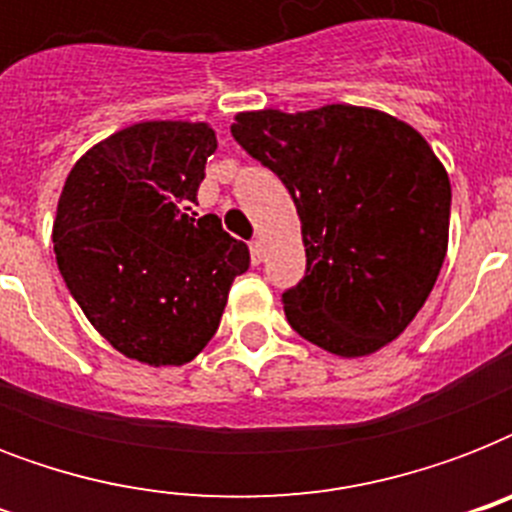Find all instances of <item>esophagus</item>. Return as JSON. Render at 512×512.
Segmentation results:
<instances>
[{"instance_id":"obj_1","label":"esophagus","mask_w":512,"mask_h":512,"mask_svg":"<svg viewBox=\"0 0 512 512\" xmlns=\"http://www.w3.org/2000/svg\"><path fill=\"white\" fill-rule=\"evenodd\" d=\"M249 252H252V263L260 265L265 257V244L260 239H255L252 244H249Z\"/></svg>"}]
</instances>
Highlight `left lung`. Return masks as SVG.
<instances>
[{
	"mask_svg": "<svg viewBox=\"0 0 512 512\" xmlns=\"http://www.w3.org/2000/svg\"><path fill=\"white\" fill-rule=\"evenodd\" d=\"M231 132L292 193L305 276L289 327L342 358L396 340L428 300L449 247L452 185L428 140L377 108L241 111Z\"/></svg>",
	"mask_w": 512,
	"mask_h": 512,
	"instance_id": "8db88e82",
	"label": "left lung"
}]
</instances>
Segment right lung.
I'll use <instances>...</instances> for the list:
<instances>
[{
	"instance_id": "right-lung-1",
	"label": "right lung",
	"mask_w": 512,
	"mask_h": 512,
	"mask_svg": "<svg viewBox=\"0 0 512 512\" xmlns=\"http://www.w3.org/2000/svg\"><path fill=\"white\" fill-rule=\"evenodd\" d=\"M207 122H138L71 167L52 241L66 287L119 353L148 366L188 364L220 327L249 247L220 217H196L215 154Z\"/></svg>"
}]
</instances>
